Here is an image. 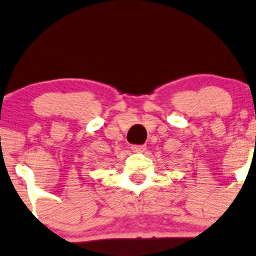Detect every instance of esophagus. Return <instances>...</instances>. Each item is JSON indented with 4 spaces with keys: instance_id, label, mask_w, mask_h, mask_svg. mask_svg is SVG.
Returning a JSON list of instances; mask_svg holds the SVG:
<instances>
[{
    "instance_id": "obj_1",
    "label": "esophagus",
    "mask_w": 256,
    "mask_h": 256,
    "mask_svg": "<svg viewBox=\"0 0 256 256\" xmlns=\"http://www.w3.org/2000/svg\"><path fill=\"white\" fill-rule=\"evenodd\" d=\"M131 150H132V152H138V154H140V152H144V150H146V146L144 144H134V146H131Z\"/></svg>"
}]
</instances>
